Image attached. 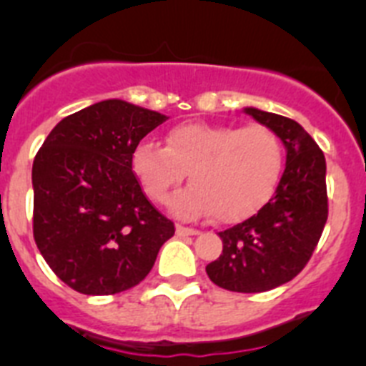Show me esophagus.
Returning <instances> with one entry per match:
<instances>
[{
  "mask_svg": "<svg viewBox=\"0 0 366 366\" xmlns=\"http://www.w3.org/2000/svg\"><path fill=\"white\" fill-rule=\"evenodd\" d=\"M176 234L177 236H196V234H199V231H196V229H190V227H183V225H176Z\"/></svg>",
  "mask_w": 366,
  "mask_h": 366,
  "instance_id": "esophagus-1",
  "label": "esophagus"
}]
</instances>
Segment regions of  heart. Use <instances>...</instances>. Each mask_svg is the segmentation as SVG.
Returning a JSON list of instances; mask_svg holds the SVG:
<instances>
[{
  "label": "heart",
  "mask_w": 366,
  "mask_h": 366,
  "mask_svg": "<svg viewBox=\"0 0 366 366\" xmlns=\"http://www.w3.org/2000/svg\"><path fill=\"white\" fill-rule=\"evenodd\" d=\"M284 167L279 135L264 124L185 122L167 135V147L143 141L132 154V170L144 194L163 203L189 176L190 185L170 199L183 218L214 216L238 223L257 214L277 190Z\"/></svg>",
  "instance_id": "b5f03b06"
}]
</instances>
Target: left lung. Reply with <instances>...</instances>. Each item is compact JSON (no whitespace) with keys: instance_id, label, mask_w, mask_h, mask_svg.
Returning <instances> with one entry per match:
<instances>
[{"instance_id":"1","label":"left lung","mask_w":366,"mask_h":366,"mask_svg":"<svg viewBox=\"0 0 366 366\" xmlns=\"http://www.w3.org/2000/svg\"><path fill=\"white\" fill-rule=\"evenodd\" d=\"M244 113L279 135L286 167L273 198L257 214L218 232L223 251L205 271L223 290L262 293L295 279L321 238L328 218L326 159L293 119L251 106Z\"/></svg>"}]
</instances>
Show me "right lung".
<instances>
[{
	"label": "right lung",
	"mask_w": 366,
	"mask_h": 366,
	"mask_svg": "<svg viewBox=\"0 0 366 366\" xmlns=\"http://www.w3.org/2000/svg\"><path fill=\"white\" fill-rule=\"evenodd\" d=\"M167 115L100 100L54 126L32 163V231L58 279L84 295H113L150 273L174 223L132 170L141 139Z\"/></svg>",
	"instance_id": "1"
}]
</instances>
